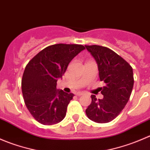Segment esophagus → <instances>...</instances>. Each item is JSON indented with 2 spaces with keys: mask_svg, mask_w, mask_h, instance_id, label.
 I'll list each match as a JSON object with an SVG mask.
<instances>
[{
  "mask_svg": "<svg viewBox=\"0 0 150 150\" xmlns=\"http://www.w3.org/2000/svg\"><path fill=\"white\" fill-rule=\"evenodd\" d=\"M83 95H84V93H83V92H77L76 93V96H83Z\"/></svg>",
  "mask_w": 150,
  "mask_h": 150,
  "instance_id": "obj_1",
  "label": "esophagus"
}]
</instances>
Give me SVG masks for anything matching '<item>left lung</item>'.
<instances>
[{
	"instance_id": "obj_1",
	"label": "left lung",
	"mask_w": 150,
	"mask_h": 150,
	"mask_svg": "<svg viewBox=\"0 0 150 150\" xmlns=\"http://www.w3.org/2000/svg\"><path fill=\"white\" fill-rule=\"evenodd\" d=\"M85 46L97 64L100 81L106 84L101 91L103 99H97L91 95V103L86 113L90 120L98 123L109 122L120 114L129 100L134 82L133 69L107 47Z\"/></svg>"
}]
</instances>
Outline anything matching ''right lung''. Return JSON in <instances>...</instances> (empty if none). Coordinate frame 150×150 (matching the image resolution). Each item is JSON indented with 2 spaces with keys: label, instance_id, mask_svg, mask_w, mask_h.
I'll list each match as a JSON object with an SVG mask.
<instances>
[{
  "label": "right lung",
  "instance_id": "right-lung-1",
  "mask_svg": "<svg viewBox=\"0 0 150 150\" xmlns=\"http://www.w3.org/2000/svg\"><path fill=\"white\" fill-rule=\"evenodd\" d=\"M85 47L77 44L52 45L33 57L25 67L22 91L27 108L33 117L43 125L61 122L74 96L57 88L68 64Z\"/></svg>",
  "mask_w": 150,
  "mask_h": 150
}]
</instances>
